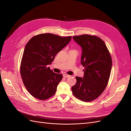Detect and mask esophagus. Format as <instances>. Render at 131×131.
<instances>
[{
  "label": "esophagus",
  "instance_id": "esophagus-1",
  "mask_svg": "<svg viewBox=\"0 0 131 131\" xmlns=\"http://www.w3.org/2000/svg\"><path fill=\"white\" fill-rule=\"evenodd\" d=\"M63 76L64 77V78H69V77H70V75H68V74H64L63 75Z\"/></svg>",
  "mask_w": 131,
  "mask_h": 131
}]
</instances>
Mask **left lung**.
I'll return each instance as SVG.
<instances>
[{
    "label": "left lung",
    "mask_w": 131,
    "mask_h": 131,
    "mask_svg": "<svg viewBox=\"0 0 131 131\" xmlns=\"http://www.w3.org/2000/svg\"><path fill=\"white\" fill-rule=\"evenodd\" d=\"M82 48L81 64L85 67L83 78L76 77L72 87L73 94L84 102L98 98L108 85L112 59L105 42L94 35L84 34L73 37Z\"/></svg>",
    "instance_id": "obj_1"
}]
</instances>
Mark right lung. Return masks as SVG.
Returning <instances> with one entry per match:
<instances>
[{
  "mask_svg": "<svg viewBox=\"0 0 131 131\" xmlns=\"http://www.w3.org/2000/svg\"><path fill=\"white\" fill-rule=\"evenodd\" d=\"M71 39V36L62 37L44 33L35 35L27 42L22 58L20 73L26 88L34 97L45 100L56 93L63 75L54 73L48 66Z\"/></svg>",
  "mask_w": 131,
  "mask_h": 131,
  "instance_id": "right-lung-1",
  "label": "right lung"
}]
</instances>
